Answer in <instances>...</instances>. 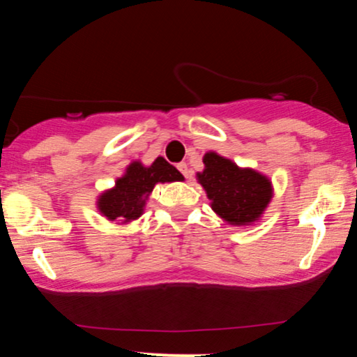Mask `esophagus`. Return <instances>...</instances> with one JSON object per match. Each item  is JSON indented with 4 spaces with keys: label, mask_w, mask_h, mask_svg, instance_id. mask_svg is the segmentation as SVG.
<instances>
[{
    "label": "esophagus",
    "mask_w": 357,
    "mask_h": 357,
    "mask_svg": "<svg viewBox=\"0 0 357 357\" xmlns=\"http://www.w3.org/2000/svg\"><path fill=\"white\" fill-rule=\"evenodd\" d=\"M178 169L181 171V174L184 176V178H190L191 171H190V167H188L186 162H179V165H178Z\"/></svg>",
    "instance_id": "34e87169"
}]
</instances>
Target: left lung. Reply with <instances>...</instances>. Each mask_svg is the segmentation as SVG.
<instances>
[{
	"instance_id": "8db88e82",
	"label": "left lung",
	"mask_w": 357,
	"mask_h": 357,
	"mask_svg": "<svg viewBox=\"0 0 357 357\" xmlns=\"http://www.w3.org/2000/svg\"><path fill=\"white\" fill-rule=\"evenodd\" d=\"M198 181L211 199V208L230 225H252L272 199V183L253 169H241L227 158L206 153Z\"/></svg>"
}]
</instances>
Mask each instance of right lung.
Masks as SVG:
<instances>
[{
  "mask_svg": "<svg viewBox=\"0 0 357 357\" xmlns=\"http://www.w3.org/2000/svg\"><path fill=\"white\" fill-rule=\"evenodd\" d=\"M183 174L165 158H158L151 166L139 161L127 166L126 174L119 178L112 190L102 192L97 208L110 221H132L144 211L146 199L158 183L183 181Z\"/></svg>",
  "mask_w": 357,
  "mask_h": 357,
  "instance_id": "add662e5",
  "label": "right lung"
}]
</instances>
